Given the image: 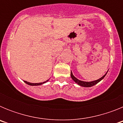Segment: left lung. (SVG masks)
<instances>
[{"mask_svg": "<svg viewBox=\"0 0 123 123\" xmlns=\"http://www.w3.org/2000/svg\"><path fill=\"white\" fill-rule=\"evenodd\" d=\"M107 72H108V71H107ZM107 72H106V73H105V74L104 75L102 78H100V79H97V80H95V81H91V82H86V81H80V80L77 79L76 77L74 76V75L73 74V73L71 72V78H72L73 80L76 83L78 84V85L81 86H82V87H92L93 86L95 85V84H97L98 82H99L100 81H102V79L105 78V76H106Z\"/></svg>", "mask_w": 123, "mask_h": 123, "instance_id": "8db88e82", "label": "left lung"}]
</instances>
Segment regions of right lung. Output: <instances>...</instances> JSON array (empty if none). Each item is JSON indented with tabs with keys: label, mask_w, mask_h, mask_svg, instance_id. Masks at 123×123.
Returning a JSON list of instances; mask_svg holds the SVG:
<instances>
[{
	"label": "right lung",
	"mask_w": 123,
	"mask_h": 123,
	"mask_svg": "<svg viewBox=\"0 0 123 123\" xmlns=\"http://www.w3.org/2000/svg\"><path fill=\"white\" fill-rule=\"evenodd\" d=\"M49 80H47V81H45V82H39V83H31V82H27V81H24V82H25V83H26L27 84H28V85H29V86H40V85H42V84H43L44 83H45V82H47Z\"/></svg>",
	"instance_id": "obj_1"
}]
</instances>
